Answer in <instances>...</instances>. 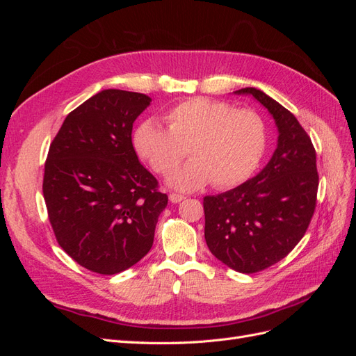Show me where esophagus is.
Here are the masks:
<instances>
[{"label":"esophagus","instance_id":"34e87169","mask_svg":"<svg viewBox=\"0 0 356 356\" xmlns=\"http://www.w3.org/2000/svg\"><path fill=\"white\" fill-rule=\"evenodd\" d=\"M184 199H186V196L177 195V193H170V195H169V200H170L172 203H179V202H182Z\"/></svg>","mask_w":356,"mask_h":356}]
</instances>
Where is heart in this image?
I'll return each instance as SVG.
<instances>
[{
  "mask_svg": "<svg viewBox=\"0 0 356 356\" xmlns=\"http://www.w3.org/2000/svg\"><path fill=\"white\" fill-rule=\"evenodd\" d=\"M168 129L153 118L138 124L134 147L159 174L175 168L188 153L191 159L169 174L168 186L193 191L212 181L230 188L251 178L260 166L268 143L264 118L229 102L195 98L165 114Z\"/></svg>",
  "mask_w": 356,
  "mask_h": 356,
  "instance_id": "obj_1",
  "label": "heart"
}]
</instances>
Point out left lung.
I'll use <instances>...</instances> for the list:
<instances>
[{"label":"left lung","instance_id":"obj_1","mask_svg":"<svg viewBox=\"0 0 356 356\" xmlns=\"http://www.w3.org/2000/svg\"><path fill=\"white\" fill-rule=\"evenodd\" d=\"M234 93L252 96L270 113L277 145L257 177L203 199L204 241L225 266L255 273L281 261L305 236L319 177L314 144L294 114L255 88Z\"/></svg>","mask_w":356,"mask_h":356}]
</instances>
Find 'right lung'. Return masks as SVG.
<instances>
[{"label":"right lung","instance_id":"right-lung-1","mask_svg":"<svg viewBox=\"0 0 356 356\" xmlns=\"http://www.w3.org/2000/svg\"><path fill=\"white\" fill-rule=\"evenodd\" d=\"M152 98L106 89L63 120L50 144L42 195L56 241L74 261L115 275L152 250L168 196L139 163L134 122Z\"/></svg>","mask_w":356,"mask_h":356}]
</instances>
